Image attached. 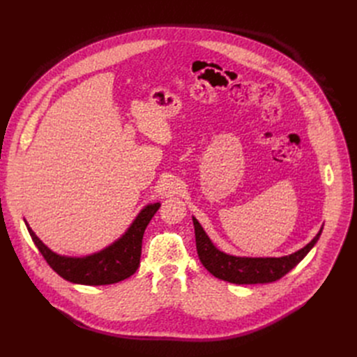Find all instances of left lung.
<instances>
[{"label": "left lung", "mask_w": 357, "mask_h": 357, "mask_svg": "<svg viewBox=\"0 0 357 357\" xmlns=\"http://www.w3.org/2000/svg\"><path fill=\"white\" fill-rule=\"evenodd\" d=\"M196 248L202 264L215 278L236 284H256L279 280L305 257L317 244L322 228L314 236V240L298 250L296 252L283 257H236L218 250L209 240L205 229L193 216Z\"/></svg>", "instance_id": "1"}]
</instances>
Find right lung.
Instances as JSON below:
<instances>
[{"label": "right lung", "mask_w": 357, "mask_h": 357, "mask_svg": "<svg viewBox=\"0 0 357 357\" xmlns=\"http://www.w3.org/2000/svg\"><path fill=\"white\" fill-rule=\"evenodd\" d=\"M160 206V203L146 205L133 219V222L121 238L101 251L86 257L59 256L39 240V236L31 231L27 222L26 227L33 243L36 244L47 264L61 278L78 284H112L128 279L138 270L144 232Z\"/></svg>", "instance_id": "1"}]
</instances>
